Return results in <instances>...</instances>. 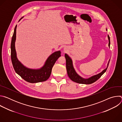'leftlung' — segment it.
<instances>
[{
    "instance_id": "8db88e82",
    "label": "left lung",
    "mask_w": 122,
    "mask_h": 122,
    "mask_svg": "<svg viewBox=\"0 0 122 122\" xmlns=\"http://www.w3.org/2000/svg\"><path fill=\"white\" fill-rule=\"evenodd\" d=\"M108 39H109V46L110 47V38L109 35H108ZM65 57L66 58V68L67 71V75L72 81L78 83H81V84H91L94 82H95L96 81H97L98 79H99L101 76L106 72L107 71V68L108 67L110 60L109 61V63L107 65V67L106 68L100 72V73L94 75L88 79H83L80 77L75 71V69H74V67L73 66L72 64V61L71 58L68 56L66 54L65 55Z\"/></svg>"
}]
</instances>
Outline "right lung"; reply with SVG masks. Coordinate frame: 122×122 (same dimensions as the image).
Masks as SVG:
<instances>
[{"mask_svg":"<svg viewBox=\"0 0 122 122\" xmlns=\"http://www.w3.org/2000/svg\"><path fill=\"white\" fill-rule=\"evenodd\" d=\"M17 25L14 28L11 42V59L15 71L25 81L30 83L42 82L47 80L50 77L51 69L58 58L61 56L60 51L51 54L47 59L44 66L41 69H31L24 66L17 58L15 48Z\"/></svg>","mask_w":122,"mask_h":122,"instance_id":"add662e5","label":"right lung"}]
</instances>
